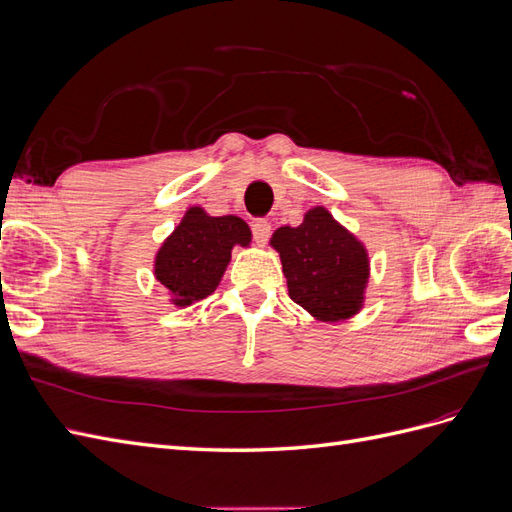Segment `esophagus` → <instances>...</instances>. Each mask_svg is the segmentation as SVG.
<instances>
[{"label":"esophagus","mask_w":512,"mask_h":512,"mask_svg":"<svg viewBox=\"0 0 512 512\" xmlns=\"http://www.w3.org/2000/svg\"><path fill=\"white\" fill-rule=\"evenodd\" d=\"M252 232H254V241H256L258 245H265L267 239H269V235H271V224H269L267 220H256V222L252 224Z\"/></svg>","instance_id":"1"}]
</instances>
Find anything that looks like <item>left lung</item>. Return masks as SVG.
Listing matches in <instances>:
<instances>
[{"instance_id":"obj_1","label":"left lung","mask_w":512,"mask_h":512,"mask_svg":"<svg viewBox=\"0 0 512 512\" xmlns=\"http://www.w3.org/2000/svg\"><path fill=\"white\" fill-rule=\"evenodd\" d=\"M288 294L320 322H344L361 312L369 284V254L361 239L324 207L305 211L299 226L271 235Z\"/></svg>"}]
</instances>
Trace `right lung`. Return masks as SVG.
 Returning a JSON list of instances; mask_svg holds the SVG:
<instances>
[{"mask_svg": "<svg viewBox=\"0 0 512 512\" xmlns=\"http://www.w3.org/2000/svg\"><path fill=\"white\" fill-rule=\"evenodd\" d=\"M252 230L237 215H209L190 207L153 258V275L175 307H188L220 286L232 247H250Z\"/></svg>", "mask_w": 512, "mask_h": 512, "instance_id": "obj_1", "label": "right lung"}]
</instances>
